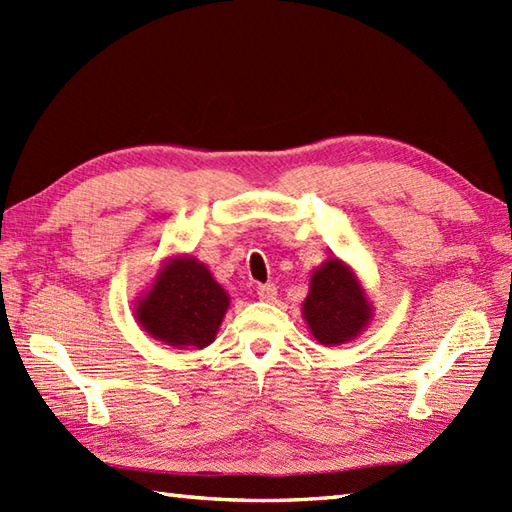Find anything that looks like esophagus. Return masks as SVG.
<instances>
[{
	"label": "esophagus",
	"mask_w": 512,
	"mask_h": 512,
	"mask_svg": "<svg viewBox=\"0 0 512 512\" xmlns=\"http://www.w3.org/2000/svg\"><path fill=\"white\" fill-rule=\"evenodd\" d=\"M257 295L262 301H275L277 288H275V284H262V286H257Z\"/></svg>",
	"instance_id": "esophagus-1"
}]
</instances>
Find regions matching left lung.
I'll return each instance as SVG.
<instances>
[{"label":"left lung","instance_id":"8db88e82","mask_svg":"<svg viewBox=\"0 0 512 512\" xmlns=\"http://www.w3.org/2000/svg\"><path fill=\"white\" fill-rule=\"evenodd\" d=\"M303 319L321 345L352 341L372 321V303L352 268L341 259L330 257L312 273Z\"/></svg>","mask_w":512,"mask_h":512}]
</instances>
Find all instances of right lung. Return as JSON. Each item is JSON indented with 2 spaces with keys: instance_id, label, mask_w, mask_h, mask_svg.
Wrapping results in <instances>:
<instances>
[{
  "instance_id": "right-lung-1",
  "label": "right lung",
  "mask_w": 512,
  "mask_h": 512,
  "mask_svg": "<svg viewBox=\"0 0 512 512\" xmlns=\"http://www.w3.org/2000/svg\"><path fill=\"white\" fill-rule=\"evenodd\" d=\"M228 310L226 290L195 257H171L154 284L136 301V321L149 336L171 347H202L215 341Z\"/></svg>"
}]
</instances>
